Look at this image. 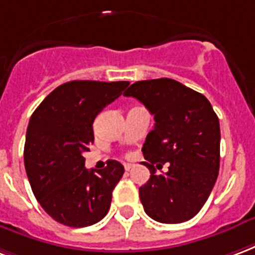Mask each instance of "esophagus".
Instances as JSON below:
<instances>
[{
    "label": "esophagus",
    "mask_w": 255,
    "mask_h": 255,
    "mask_svg": "<svg viewBox=\"0 0 255 255\" xmlns=\"http://www.w3.org/2000/svg\"><path fill=\"white\" fill-rule=\"evenodd\" d=\"M133 167V163H127V162H126V163H124V169H126V170H131V169H132Z\"/></svg>",
    "instance_id": "esophagus-1"
}]
</instances>
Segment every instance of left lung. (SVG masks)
I'll use <instances>...</instances> for the list:
<instances>
[{"label": "left lung", "mask_w": 255, "mask_h": 255, "mask_svg": "<svg viewBox=\"0 0 255 255\" xmlns=\"http://www.w3.org/2000/svg\"><path fill=\"white\" fill-rule=\"evenodd\" d=\"M154 115L142 151L150 180L139 188L148 216L182 223L199 214L219 174L220 126L205 96L170 78L137 81L124 92ZM163 164L165 173H158Z\"/></svg>", "instance_id": "8db88e82"}]
</instances>
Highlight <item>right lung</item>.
<instances>
[{"instance_id": "obj_1", "label": "right lung", "mask_w": 255, "mask_h": 255, "mask_svg": "<svg viewBox=\"0 0 255 255\" xmlns=\"http://www.w3.org/2000/svg\"><path fill=\"white\" fill-rule=\"evenodd\" d=\"M128 85L70 81L52 90L32 113L24 165L39 204L58 223L88 227L108 214L124 166L109 159L103 170H88L84 152L94 140V119Z\"/></svg>"}]
</instances>
